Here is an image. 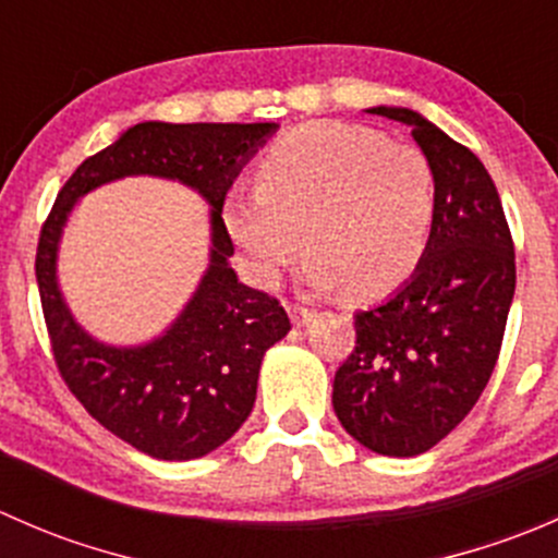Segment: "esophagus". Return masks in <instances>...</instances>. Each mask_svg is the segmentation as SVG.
<instances>
[{
	"instance_id": "esophagus-1",
	"label": "esophagus",
	"mask_w": 558,
	"mask_h": 558,
	"mask_svg": "<svg viewBox=\"0 0 558 558\" xmlns=\"http://www.w3.org/2000/svg\"><path fill=\"white\" fill-rule=\"evenodd\" d=\"M289 315L294 320V326H307L315 318V311L311 307H302V305H289Z\"/></svg>"
}]
</instances>
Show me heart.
Listing matches in <instances>:
<instances>
[{"label":"heart","instance_id":"1","mask_svg":"<svg viewBox=\"0 0 558 558\" xmlns=\"http://www.w3.org/2000/svg\"><path fill=\"white\" fill-rule=\"evenodd\" d=\"M435 205L418 148L359 123L313 121L264 154L256 191H232L223 223L256 283L272 286L307 245V283L378 300L424 258Z\"/></svg>","mask_w":558,"mask_h":558}]
</instances>
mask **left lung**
Segmentation results:
<instances>
[{
	"instance_id": "left-lung-1",
	"label": "left lung",
	"mask_w": 558,
	"mask_h": 558,
	"mask_svg": "<svg viewBox=\"0 0 558 558\" xmlns=\"http://www.w3.org/2000/svg\"><path fill=\"white\" fill-rule=\"evenodd\" d=\"M367 112L410 126L435 174V223L413 278L353 315L356 345L331 404L369 451L418 456L451 435L492 378L515 291L513 238L470 148L408 107Z\"/></svg>"
}]
</instances>
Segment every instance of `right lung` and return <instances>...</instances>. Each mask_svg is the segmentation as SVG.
I'll return each instance as SVG.
<instances>
[{"label":"right lung","instance_id":"obj_1","mask_svg":"<svg viewBox=\"0 0 558 558\" xmlns=\"http://www.w3.org/2000/svg\"><path fill=\"white\" fill-rule=\"evenodd\" d=\"M275 129L278 123H137L72 172L39 232L35 272L61 378L107 432L154 459L189 461L223 446L251 415L264 353L291 329L283 305L247 289L229 267L234 245L221 218L234 178ZM129 173L178 179L206 196L214 207L211 267L165 336L116 349L71 318L54 258L74 202Z\"/></svg>","mask_w":558,"mask_h":558}]
</instances>
